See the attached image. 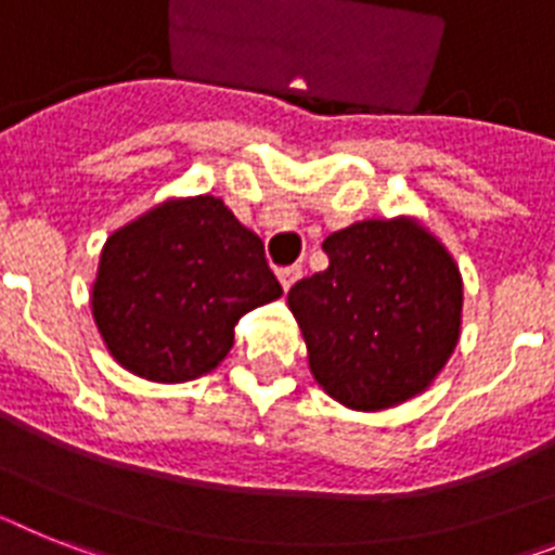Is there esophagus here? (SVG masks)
Here are the masks:
<instances>
[{
    "mask_svg": "<svg viewBox=\"0 0 555 555\" xmlns=\"http://www.w3.org/2000/svg\"><path fill=\"white\" fill-rule=\"evenodd\" d=\"M301 276V264H291V268H279V282L285 291H291L296 285V279Z\"/></svg>",
    "mask_w": 555,
    "mask_h": 555,
    "instance_id": "esophagus-1",
    "label": "esophagus"
}]
</instances>
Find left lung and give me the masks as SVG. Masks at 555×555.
<instances>
[{"instance_id":"left-lung-1","label":"left lung","mask_w":555,"mask_h":555,"mask_svg":"<svg viewBox=\"0 0 555 555\" xmlns=\"http://www.w3.org/2000/svg\"><path fill=\"white\" fill-rule=\"evenodd\" d=\"M324 250L330 268L287 293L315 380L361 412L423 392L457 347L463 285L449 250L409 220L356 222Z\"/></svg>"}]
</instances>
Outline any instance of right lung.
<instances>
[{"instance_id":"right-lung-1","label":"right lung","mask_w":555,"mask_h":555,"mask_svg":"<svg viewBox=\"0 0 555 555\" xmlns=\"http://www.w3.org/2000/svg\"><path fill=\"white\" fill-rule=\"evenodd\" d=\"M279 296L262 240L203 194L163 203L106 240L92 315L118 364L180 384L220 364L236 321Z\"/></svg>"}]
</instances>
